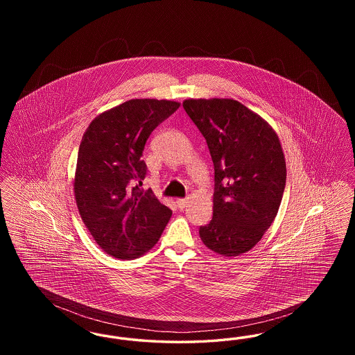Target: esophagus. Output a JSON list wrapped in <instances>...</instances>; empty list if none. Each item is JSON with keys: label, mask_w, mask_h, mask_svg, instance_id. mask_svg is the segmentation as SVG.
Returning a JSON list of instances; mask_svg holds the SVG:
<instances>
[{"label": "esophagus", "mask_w": 355, "mask_h": 355, "mask_svg": "<svg viewBox=\"0 0 355 355\" xmlns=\"http://www.w3.org/2000/svg\"><path fill=\"white\" fill-rule=\"evenodd\" d=\"M175 203H177V206H178V209H185L186 206L189 205V200L187 198H180V200H177L175 201Z\"/></svg>", "instance_id": "34e87169"}]
</instances>
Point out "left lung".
Here are the masks:
<instances>
[{
    "label": "left lung",
    "mask_w": 355,
    "mask_h": 355,
    "mask_svg": "<svg viewBox=\"0 0 355 355\" xmlns=\"http://www.w3.org/2000/svg\"><path fill=\"white\" fill-rule=\"evenodd\" d=\"M182 105L214 164L213 220L200 227V236L223 257L246 253L270 227L282 201L286 162L279 138L236 100L189 98Z\"/></svg>",
    "instance_id": "8db88e82"
}]
</instances>
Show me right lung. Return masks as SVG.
<instances>
[{"label": "right lung", "instance_id": "right-lung-1", "mask_svg": "<svg viewBox=\"0 0 355 355\" xmlns=\"http://www.w3.org/2000/svg\"><path fill=\"white\" fill-rule=\"evenodd\" d=\"M180 105L129 100L98 114L84 133L73 181L76 203L89 233L112 257L144 255L169 222V207L152 190L133 185L146 175L142 153L149 135Z\"/></svg>", "mask_w": 355, "mask_h": 355}]
</instances>
